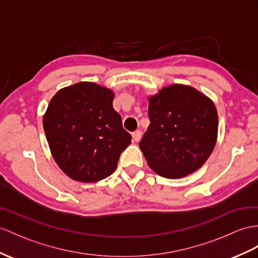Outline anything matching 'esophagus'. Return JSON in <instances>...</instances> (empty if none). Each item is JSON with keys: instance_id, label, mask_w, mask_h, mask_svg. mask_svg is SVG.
Segmentation results:
<instances>
[{"instance_id": "34e87169", "label": "esophagus", "mask_w": 258, "mask_h": 258, "mask_svg": "<svg viewBox=\"0 0 258 258\" xmlns=\"http://www.w3.org/2000/svg\"><path fill=\"white\" fill-rule=\"evenodd\" d=\"M141 137H142V133L140 130H136L135 133L133 134V139L136 142H139L141 140Z\"/></svg>"}]
</instances>
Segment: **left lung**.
Here are the masks:
<instances>
[{
    "mask_svg": "<svg viewBox=\"0 0 258 258\" xmlns=\"http://www.w3.org/2000/svg\"><path fill=\"white\" fill-rule=\"evenodd\" d=\"M150 124L139 143L149 166L166 178L197 171L216 146V106L190 86L174 84L149 99Z\"/></svg>",
    "mask_w": 258,
    "mask_h": 258,
    "instance_id": "left-lung-1",
    "label": "left lung"
}]
</instances>
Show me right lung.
<instances>
[{
    "label": "right lung",
    "instance_id": "1",
    "mask_svg": "<svg viewBox=\"0 0 258 258\" xmlns=\"http://www.w3.org/2000/svg\"><path fill=\"white\" fill-rule=\"evenodd\" d=\"M112 99L106 87L81 82L50 100L43 130L56 164L72 179L93 183L108 177L130 144Z\"/></svg>",
    "mask_w": 258,
    "mask_h": 258
}]
</instances>
